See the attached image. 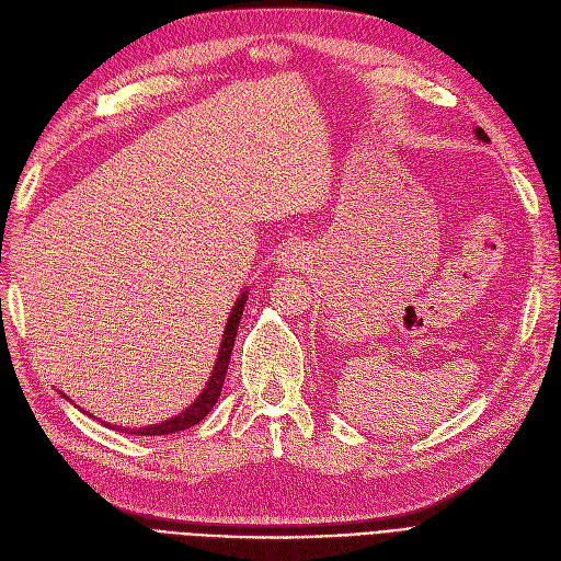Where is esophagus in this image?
<instances>
[{"instance_id":"34e87169","label":"esophagus","mask_w":561,"mask_h":561,"mask_svg":"<svg viewBox=\"0 0 561 561\" xmlns=\"http://www.w3.org/2000/svg\"><path fill=\"white\" fill-rule=\"evenodd\" d=\"M277 263L282 271H296V267H302L305 263H309V250L300 242H294V245H288L279 252Z\"/></svg>"}]
</instances>
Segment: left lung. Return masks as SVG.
I'll use <instances>...</instances> for the list:
<instances>
[{
	"mask_svg": "<svg viewBox=\"0 0 561 561\" xmlns=\"http://www.w3.org/2000/svg\"><path fill=\"white\" fill-rule=\"evenodd\" d=\"M474 137H477V139H481V141H491V139H489V135H485L481 128H474Z\"/></svg>",
	"mask_w": 561,
	"mask_h": 561,
	"instance_id": "obj_1",
	"label": "left lung"
}]
</instances>
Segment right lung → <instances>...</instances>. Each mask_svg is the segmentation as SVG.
I'll use <instances>...</instances> for the list:
<instances>
[{
    "label": "right lung",
    "mask_w": 561,
    "mask_h": 561,
    "mask_svg": "<svg viewBox=\"0 0 561 561\" xmlns=\"http://www.w3.org/2000/svg\"><path fill=\"white\" fill-rule=\"evenodd\" d=\"M245 302H248V288L242 290V294L238 296L229 319H227V325H225V334H222V341H220V351H217V359H215V367H213V374L208 378V382L204 385L202 394L194 399V403H190L183 412H179V415L169 417L160 424H151V426H141V428H121V426H112L107 422H101L110 428H116V431H126V433H133V435H169V433H176V431H185L194 424H199L208 412L213 410V405L217 403V399H220V392H222V385H225V376H227V369H229V357H231V351H233V341H236V332H238V323L242 319V309H245ZM66 397V394H64ZM93 417V415H89ZM95 420V417H93Z\"/></svg>",
    "instance_id": "right-lung-1"
}]
</instances>
